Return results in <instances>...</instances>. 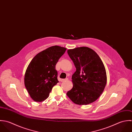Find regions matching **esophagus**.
I'll use <instances>...</instances> for the list:
<instances>
[{"instance_id": "esophagus-1", "label": "esophagus", "mask_w": 132, "mask_h": 132, "mask_svg": "<svg viewBox=\"0 0 132 132\" xmlns=\"http://www.w3.org/2000/svg\"><path fill=\"white\" fill-rule=\"evenodd\" d=\"M68 78H65V79H62L60 80V81L61 82H64V81H68Z\"/></svg>"}]
</instances>
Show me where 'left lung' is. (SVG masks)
<instances>
[{
	"mask_svg": "<svg viewBox=\"0 0 132 132\" xmlns=\"http://www.w3.org/2000/svg\"><path fill=\"white\" fill-rule=\"evenodd\" d=\"M67 52L76 69L72 77L73 87L67 92V96L79 105L94 102L103 92L107 81L102 60L88 47H76Z\"/></svg>",
	"mask_w": 132,
	"mask_h": 132,
	"instance_id": "1",
	"label": "left lung"
}]
</instances>
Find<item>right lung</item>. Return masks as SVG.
Segmentation results:
<instances>
[{"label":"right lung","mask_w":132,"mask_h":132,"mask_svg":"<svg viewBox=\"0 0 132 132\" xmlns=\"http://www.w3.org/2000/svg\"><path fill=\"white\" fill-rule=\"evenodd\" d=\"M66 50L57 45L51 46L37 54L30 62L24 75V85L35 101L46 99L59 82L55 65Z\"/></svg>","instance_id":"right-lung-1"}]
</instances>
